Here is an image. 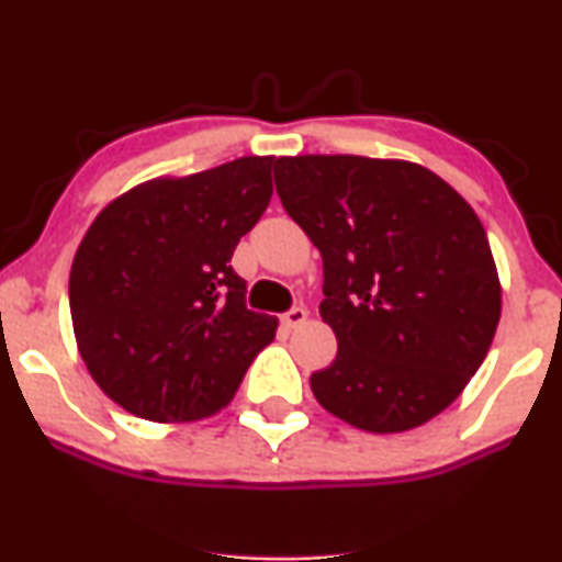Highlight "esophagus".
Wrapping results in <instances>:
<instances>
[{"instance_id": "1", "label": "esophagus", "mask_w": 562, "mask_h": 562, "mask_svg": "<svg viewBox=\"0 0 562 562\" xmlns=\"http://www.w3.org/2000/svg\"><path fill=\"white\" fill-rule=\"evenodd\" d=\"M306 319H308V312L303 306H295L290 308L288 314H282V325H285L288 330H295V327H301Z\"/></svg>"}]
</instances>
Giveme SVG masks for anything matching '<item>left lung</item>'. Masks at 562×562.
<instances>
[{
    "mask_svg": "<svg viewBox=\"0 0 562 562\" xmlns=\"http://www.w3.org/2000/svg\"><path fill=\"white\" fill-rule=\"evenodd\" d=\"M277 195L319 248V314L338 338L317 402L370 434L434 420L492 348L502 285L481 218L420 164L364 156L274 160Z\"/></svg>",
    "mask_w": 562,
    "mask_h": 562,
    "instance_id": "1",
    "label": "left lung"
}]
</instances>
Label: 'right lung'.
<instances>
[{"label":"right lung","instance_id":"obj_1","mask_svg":"<svg viewBox=\"0 0 562 562\" xmlns=\"http://www.w3.org/2000/svg\"><path fill=\"white\" fill-rule=\"evenodd\" d=\"M272 156L158 177L97 214L70 267V319L89 375L153 423L216 415L274 340L229 267L272 198Z\"/></svg>","mask_w":562,"mask_h":562}]
</instances>
